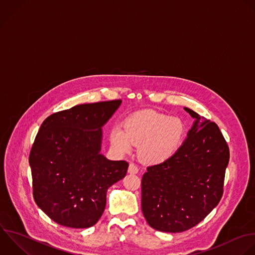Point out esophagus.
<instances>
[{"label": "esophagus", "mask_w": 255, "mask_h": 255, "mask_svg": "<svg viewBox=\"0 0 255 255\" xmlns=\"http://www.w3.org/2000/svg\"><path fill=\"white\" fill-rule=\"evenodd\" d=\"M138 171H139V169H138V167H137L134 163H130V164H129L128 172H129L130 174H137Z\"/></svg>", "instance_id": "esophagus-1"}]
</instances>
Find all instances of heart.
I'll return each instance as SVG.
<instances>
[{"instance_id": "b5f03b06", "label": "heart", "mask_w": 255, "mask_h": 255, "mask_svg": "<svg viewBox=\"0 0 255 255\" xmlns=\"http://www.w3.org/2000/svg\"><path fill=\"white\" fill-rule=\"evenodd\" d=\"M184 122L154 110H142L128 116L123 130L115 128L110 133L112 145L122 153H130L139 145L140 160L148 165L162 164L171 159L181 148L185 138Z\"/></svg>"}]
</instances>
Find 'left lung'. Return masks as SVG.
I'll return each mask as SVG.
<instances>
[{
  "label": "left lung",
  "mask_w": 255,
  "mask_h": 255,
  "mask_svg": "<svg viewBox=\"0 0 255 255\" xmlns=\"http://www.w3.org/2000/svg\"><path fill=\"white\" fill-rule=\"evenodd\" d=\"M195 119L179 151L147 167L141 181V207L148 224L163 232H182L202 221L223 194L229 148L218 126L189 108Z\"/></svg>",
  "instance_id": "1"
}]
</instances>
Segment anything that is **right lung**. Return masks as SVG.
Instances as JSON below:
<instances>
[{"label": "right lung", "mask_w": 255, "mask_h": 255, "mask_svg": "<svg viewBox=\"0 0 255 255\" xmlns=\"http://www.w3.org/2000/svg\"><path fill=\"white\" fill-rule=\"evenodd\" d=\"M121 102L77 105L42 123L29 157L33 196L58 224L71 228L96 224L108 188L125 177L128 162L100 154L102 127Z\"/></svg>", "instance_id": "1"}]
</instances>
